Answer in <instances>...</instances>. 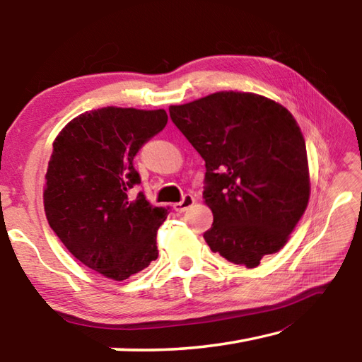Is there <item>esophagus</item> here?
<instances>
[{
	"mask_svg": "<svg viewBox=\"0 0 362 362\" xmlns=\"http://www.w3.org/2000/svg\"><path fill=\"white\" fill-rule=\"evenodd\" d=\"M193 204H194V197L191 196V194H185V196L182 197V201H180V202L174 204V210H175V211H179V214H183V211L188 210Z\"/></svg>",
	"mask_w": 362,
	"mask_h": 362,
	"instance_id": "1",
	"label": "esophagus"
}]
</instances>
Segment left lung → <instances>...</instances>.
<instances>
[{"instance_id": "1", "label": "left lung", "mask_w": 362, "mask_h": 362, "mask_svg": "<svg viewBox=\"0 0 362 362\" xmlns=\"http://www.w3.org/2000/svg\"><path fill=\"white\" fill-rule=\"evenodd\" d=\"M169 116L205 161L210 250L254 268L286 245L309 201L306 143L293 116L250 92H216Z\"/></svg>"}]
</instances>
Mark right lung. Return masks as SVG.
Instances as JSON below:
<instances>
[{"label":"right lung","mask_w":362,"mask_h":362,"mask_svg":"<svg viewBox=\"0 0 362 362\" xmlns=\"http://www.w3.org/2000/svg\"><path fill=\"white\" fill-rule=\"evenodd\" d=\"M168 122L165 110L86 111L53 143L44 191L49 228L72 256L115 281L158 257L157 230L168 210L146 199L133 160Z\"/></svg>","instance_id":"right-lung-1"}]
</instances>
